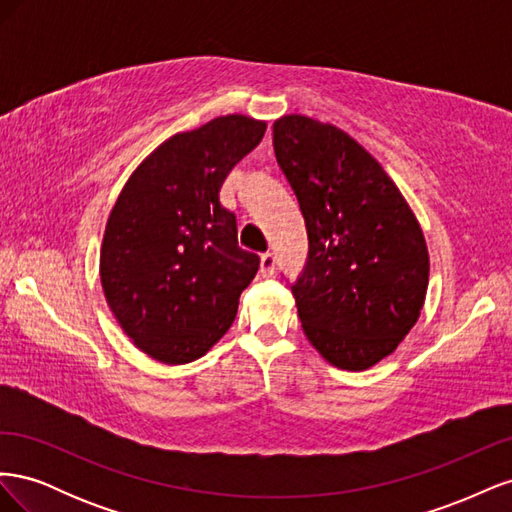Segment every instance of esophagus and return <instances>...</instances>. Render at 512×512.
<instances>
[{"label":"esophagus","mask_w":512,"mask_h":512,"mask_svg":"<svg viewBox=\"0 0 512 512\" xmlns=\"http://www.w3.org/2000/svg\"><path fill=\"white\" fill-rule=\"evenodd\" d=\"M260 273L262 277H271L275 273V256L271 252L260 256Z\"/></svg>","instance_id":"obj_1"}]
</instances>
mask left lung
Segmentation results:
<instances>
[{"mask_svg": "<svg viewBox=\"0 0 512 512\" xmlns=\"http://www.w3.org/2000/svg\"><path fill=\"white\" fill-rule=\"evenodd\" d=\"M277 164L299 200L307 260L290 284L303 331L339 369L389 356L423 309L429 256L423 230L382 166L331 123H273Z\"/></svg>", "mask_w": 512, "mask_h": 512, "instance_id": "8db88e82", "label": "left lung"}]
</instances>
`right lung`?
I'll return each instance as SVG.
<instances>
[{
	"mask_svg": "<svg viewBox=\"0 0 512 512\" xmlns=\"http://www.w3.org/2000/svg\"><path fill=\"white\" fill-rule=\"evenodd\" d=\"M267 123L218 117L175 134L138 166L106 222L100 277L121 329L153 359L196 361L230 329L260 258L222 207L228 173Z\"/></svg>",
	"mask_w": 512,
	"mask_h": 512,
	"instance_id": "obj_1",
	"label": "right lung"
}]
</instances>
